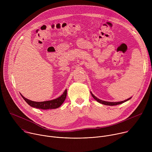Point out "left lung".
Returning a JSON list of instances; mask_svg holds the SVG:
<instances>
[{"label":"left lung","mask_w":152,"mask_h":152,"mask_svg":"<svg viewBox=\"0 0 152 152\" xmlns=\"http://www.w3.org/2000/svg\"><path fill=\"white\" fill-rule=\"evenodd\" d=\"M91 93V96H93V97L97 101V102H98L99 103H102V104H105V105H109V106H114V105H117V104H121V103H124V102H126V101H127V100H129V99H131V98H132V97H130V98H129V99H126V100H123V101H121V102H106V101H104V100H100V99H98V98H97L91 92H90Z\"/></svg>","instance_id":"left-lung-1"}]
</instances>
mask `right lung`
Returning a JSON list of instances; mask_svg holds the SVG:
<instances>
[{
  "mask_svg": "<svg viewBox=\"0 0 152 152\" xmlns=\"http://www.w3.org/2000/svg\"><path fill=\"white\" fill-rule=\"evenodd\" d=\"M67 96V90L64 91L63 94L59 97L49 101L45 102H34L22 96L23 99L26 102V103L33 107H36L38 109L41 110H49V109H56L59 107L64 103L66 100Z\"/></svg>",
  "mask_w": 152,
  "mask_h": 152,
  "instance_id": "right-lung-1",
  "label": "right lung"
}]
</instances>
